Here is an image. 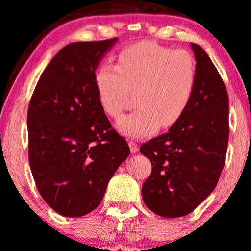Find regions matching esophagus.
Instances as JSON below:
<instances>
[{"label": "esophagus", "mask_w": 251, "mask_h": 251, "mask_svg": "<svg viewBox=\"0 0 251 251\" xmlns=\"http://www.w3.org/2000/svg\"><path fill=\"white\" fill-rule=\"evenodd\" d=\"M128 145H129V150H131L132 153H135V152H138V150H139V146L137 145V143L134 142H128Z\"/></svg>", "instance_id": "esophagus-1"}]
</instances>
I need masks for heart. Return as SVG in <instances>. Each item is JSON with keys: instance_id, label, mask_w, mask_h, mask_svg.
Here are the masks:
<instances>
[{"instance_id": "obj_1", "label": "heart", "mask_w": 251, "mask_h": 251, "mask_svg": "<svg viewBox=\"0 0 251 251\" xmlns=\"http://www.w3.org/2000/svg\"><path fill=\"white\" fill-rule=\"evenodd\" d=\"M98 101L106 114L119 117L129 91L137 108L117 122L128 138L152 135L183 117L196 87V61L186 50L153 42L129 46L118 54L116 66L105 62L94 73Z\"/></svg>"}]
</instances>
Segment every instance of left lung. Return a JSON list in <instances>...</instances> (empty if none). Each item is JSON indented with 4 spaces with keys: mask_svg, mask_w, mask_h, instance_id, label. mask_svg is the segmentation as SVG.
Masks as SVG:
<instances>
[{
    "mask_svg": "<svg viewBox=\"0 0 251 251\" xmlns=\"http://www.w3.org/2000/svg\"><path fill=\"white\" fill-rule=\"evenodd\" d=\"M196 59V87L183 117L169 132L140 148L152 164L142 189L145 205L168 218L189 215L214 191L229 139V98L205 50L190 43Z\"/></svg>",
    "mask_w": 251,
    "mask_h": 251,
    "instance_id": "1",
    "label": "left lung"
}]
</instances>
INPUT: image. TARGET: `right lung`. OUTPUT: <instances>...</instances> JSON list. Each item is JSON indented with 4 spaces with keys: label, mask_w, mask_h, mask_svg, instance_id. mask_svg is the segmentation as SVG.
Masks as SVG:
<instances>
[{
    "label": "right lung",
    "mask_w": 251,
    "mask_h": 251,
    "mask_svg": "<svg viewBox=\"0 0 251 251\" xmlns=\"http://www.w3.org/2000/svg\"><path fill=\"white\" fill-rule=\"evenodd\" d=\"M118 39L74 42L40 76L28 108L31 174L46 203L81 217L102 201L109 179L128 157L98 101L94 73Z\"/></svg>",
    "instance_id": "obj_1"
}]
</instances>
